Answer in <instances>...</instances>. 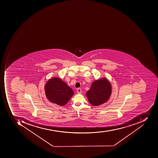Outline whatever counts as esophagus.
Returning a JSON list of instances; mask_svg holds the SVG:
<instances>
[{"instance_id":"obj_1","label":"esophagus","mask_w":158,"mask_h":158,"mask_svg":"<svg viewBox=\"0 0 158 158\" xmlns=\"http://www.w3.org/2000/svg\"><path fill=\"white\" fill-rule=\"evenodd\" d=\"M82 93V90L80 88H78L77 89V93L78 94H81Z\"/></svg>"}]
</instances>
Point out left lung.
I'll return each mask as SVG.
<instances>
[{
  "label": "left lung",
  "instance_id": "obj_1",
  "mask_svg": "<svg viewBox=\"0 0 158 158\" xmlns=\"http://www.w3.org/2000/svg\"><path fill=\"white\" fill-rule=\"evenodd\" d=\"M111 92L110 84L106 79L104 78L93 82L86 95L89 102L97 106L106 102L109 99Z\"/></svg>",
  "mask_w": 158,
  "mask_h": 158
}]
</instances>
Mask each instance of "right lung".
<instances>
[{
  "label": "right lung",
  "instance_id": "add662e5",
  "mask_svg": "<svg viewBox=\"0 0 158 158\" xmlns=\"http://www.w3.org/2000/svg\"><path fill=\"white\" fill-rule=\"evenodd\" d=\"M47 98L51 102L65 105L74 94L71 87L59 78L49 80L45 86Z\"/></svg>",
  "mask_w": 158,
  "mask_h": 158
}]
</instances>
